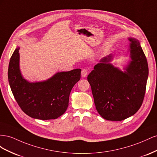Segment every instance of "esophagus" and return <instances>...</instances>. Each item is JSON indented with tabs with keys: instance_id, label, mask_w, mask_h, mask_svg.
I'll list each match as a JSON object with an SVG mask.
<instances>
[{
	"instance_id": "34e87169",
	"label": "esophagus",
	"mask_w": 157,
	"mask_h": 157,
	"mask_svg": "<svg viewBox=\"0 0 157 157\" xmlns=\"http://www.w3.org/2000/svg\"><path fill=\"white\" fill-rule=\"evenodd\" d=\"M89 73V71L87 69H83L82 71V77H86V76Z\"/></svg>"
}]
</instances>
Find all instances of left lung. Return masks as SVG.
Instances as JSON below:
<instances>
[{"instance_id":"left-lung-1","label":"left lung","mask_w":157,"mask_h":157,"mask_svg":"<svg viewBox=\"0 0 157 157\" xmlns=\"http://www.w3.org/2000/svg\"><path fill=\"white\" fill-rule=\"evenodd\" d=\"M129 40L132 60L126 71L108 63L112 58L109 56L95 65L87 76L96 109L107 120L122 121L135 114L145 97L148 63L139 41Z\"/></svg>"}]
</instances>
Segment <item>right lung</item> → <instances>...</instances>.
<instances>
[{
    "instance_id": "1",
    "label": "right lung",
    "mask_w": 157,
    "mask_h": 157,
    "mask_svg": "<svg viewBox=\"0 0 157 157\" xmlns=\"http://www.w3.org/2000/svg\"><path fill=\"white\" fill-rule=\"evenodd\" d=\"M19 49L13 52L8 70L9 84L17 103L31 118L56 119L68 108L71 90L81 78V69L59 72L45 82L29 83L20 74Z\"/></svg>"
}]
</instances>
